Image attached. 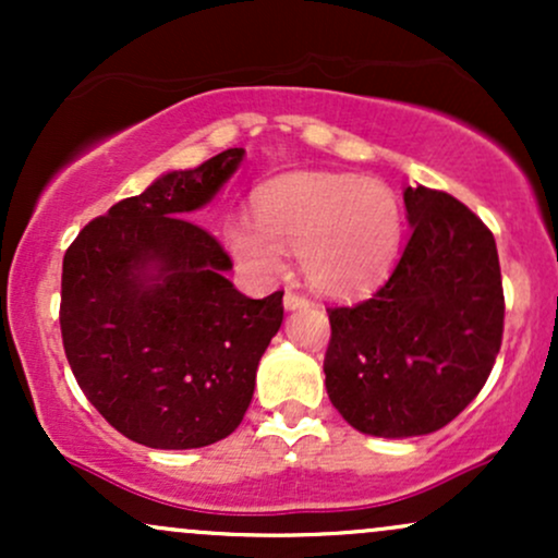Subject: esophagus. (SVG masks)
<instances>
[{
  "label": "esophagus",
  "instance_id": "obj_1",
  "mask_svg": "<svg viewBox=\"0 0 558 558\" xmlns=\"http://www.w3.org/2000/svg\"><path fill=\"white\" fill-rule=\"evenodd\" d=\"M312 301L306 299V296H301V293H293V291H286V296H283V306L288 312H293V310H306V306H310Z\"/></svg>",
  "mask_w": 558,
  "mask_h": 558
}]
</instances>
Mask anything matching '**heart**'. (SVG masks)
<instances>
[{"instance_id": "obj_1", "label": "heart", "mask_w": 558, "mask_h": 558, "mask_svg": "<svg viewBox=\"0 0 558 558\" xmlns=\"http://www.w3.org/2000/svg\"><path fill=\"white\" fill-rule=\"evenodd\" d=\"M233 257L257 278L288 270L299 252L306 283L325 296H356L393 270L403 243V209L393 189L345 172H296L257 196V220L226 226Z\"/></svg>"}]
</instances>
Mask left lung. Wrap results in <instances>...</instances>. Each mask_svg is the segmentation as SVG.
<instances>
[{"label":"left lung","instance_id":"1","mask_svg":"<svg viewBox=\"0 0 558 558\" xmlns=\"http://www.w3.org/2000/svg\"><path fill=\"white\" fill-rule=\"evenodd\" d=\"M409 233L369 299L336 306L325 388L351 427L414 438L448 425L488 380L504 336L493 233L462 202L403 189Z\"/></svg>","mask_w":558,"mask_h":558}]
</instances>
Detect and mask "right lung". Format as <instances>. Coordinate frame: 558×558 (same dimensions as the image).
<instances>
[{
  "label": "right lung",
  "instance_id": "1",
  "mask_svg": "<svg viewBox=\"0 0 558 558\" xmlns=\"http://www.w3.org/2000/svg\"><path fill=\"white\" fill-rule=\"evenodd\" d=\"M226 149L159 175L70 243L60 328L75 380L114 430L149 448H202L241 425L283 323V291L248 299L191 217L241 168Z\"/></svg>",
  "mask_w": 558,
  "mask_h": 558
}]
</instances>
